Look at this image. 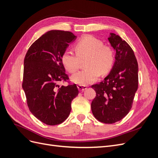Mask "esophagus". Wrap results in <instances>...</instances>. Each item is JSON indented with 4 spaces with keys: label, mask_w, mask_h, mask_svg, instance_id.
I'll use <instances>...</instances> for the list:
<instances>
[{
    "label": "esophagus",
    "mask_w": 158,
    "mask_h": 158,
    "mask_svg": "<svg viewBox=\"0 0 158 158\" xmlns=\"http://www.w3.org/2000/svg\"><path fill=\"white\" fill-rule=\"evenodd\" d=\"M78 88L80 91H81V92H82V91H84V89H87V86L86 85H78Z\"/></svg>",
    "instance_id": "obj_1"
}]
</instances>
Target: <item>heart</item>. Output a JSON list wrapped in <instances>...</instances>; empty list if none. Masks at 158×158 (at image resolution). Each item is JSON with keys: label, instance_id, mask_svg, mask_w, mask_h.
Listing matches in <instances>:
<instances>
[{"label": "heart", "instance_id": "1", "mask_svg": "<svg viewBox=\"0 0 158 158\" xmlns=\"http://www.w3.org/2000/svg\"><path fill=\"white\" fill-rule=\"evenodd\" d=\"M76 53L65 51L61 59L65 69L74 73L80 67L81 61L85 60V69L72 76L74 83L86 85L96 81L101 75L107 74L115 62V52L111 46L92 35H84L74 44Z\"/></svg>", "mask_w": 158, "mask_h": 158}]
</instances>
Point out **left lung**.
I'll return each mask as SVG.
<instances>
[{
  "label": "left lung",
  "instance_id": "obj_1",
  "mask_svg": "<svg viewBox=\"0 0 158 158\" xmlns=\"http://www.w3.org/2000/svg\"><path fill=\"white\" fill-rule=\"evenodd\" d=\"M108 40L116 51L110 74L92 85L96 96L91 104L95 118L106 124L121 121L130 111L138 85V66L132 49L121 37L111 33Z\"/></svg>",
  "mask_w": 158,
  "mask_h": 158
}]
</instances>
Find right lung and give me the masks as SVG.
<instances>
[{
  "instance_id": "obj_1",
  "label": "right lung",
  "mask_w": 158,
  "mask_h": 158,
  "mask_svg": "<svg viewBox=\"0 0 158 158\" xmlns=\"http://www.w3.org/2000/svg\"><path fill=\"white\" fill-rule=\"evenodd\" d=\"M76 37L70 31H47L33 43L25 56L22 88L27 106L46 125L64 122L70 113L72 101L78 94L76 85L69 81L61 59ZM60 81L69 85L60 87Z\"/></svg>"
}]
</instances>
